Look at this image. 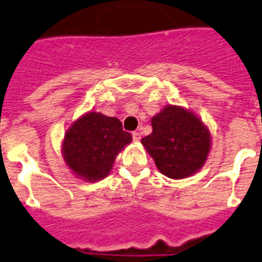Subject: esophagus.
I'll list each match as a JSON object with an SVG mask.
<instances>
[{"label": "esophagus", "instance_id": "34e87169", "mask_svg": "<svg viewBox=\"0 0 262 262\" xmlns=\"http://www.w3.org/2000/svg\"><path fill=\"white\" fill-rule=\"evenodd\" d=\"M133 139H134V142H139V140L142 139V135H140V133L135 131V133H133Z\"/></svg>", "mask_w": 262, "mask_h": 262}]
</instances>
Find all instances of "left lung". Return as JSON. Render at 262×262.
Segmentation results:
<instances>
[{
  "mask_svg": "<svg viewBox=\"0 0 262 262\" xmlns=\"http://www.w3.org/2000/svg\"><path fill=\"white\" fill-rule=\"evenodd\" d=\"M151 135L142 139L160 173L182 180L202 169L211 151L209 127L182 106L166 105L151 119Z\"/></svg>",
  "mask_w": 262,
  "mask_h": 262,
  "instance_id": "obj_1",
  "label": "left lung"
}]
</instances>
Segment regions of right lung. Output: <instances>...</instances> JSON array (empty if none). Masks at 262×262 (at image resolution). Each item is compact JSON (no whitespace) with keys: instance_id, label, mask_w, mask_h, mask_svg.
<instances>
[{"instance_id":"add662e5","label":"right lung","mask_w":262,"mask_h":262,"mask_svg":"<svg viewBox=\"0 0 262 262\" xmlns=\"http://www.w3.org/2000/svg\"><path fill=\"white\" fill-rule=\"evenodd\" d=\"M133 142L118 118L90 110L72 122L64 133L61 156L76 177L97 182L110 174L122 149Z\"/></svg>"}]
</instances>
